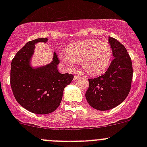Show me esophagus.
<instances>
[{
  "label": "esophagus",
  "instance_id": "34e87169",
  "mask_svg": "<svg viewBox=\"0 0 147 147\" xmlns=\"http://www.w3.org/2000/svg\"><path fill=\"white\" fill-rule=\"evenodd\" d=\"M80 77L78 76V75H75V76H74V80L77 81L78 80H80Z\"/></svg>",
  "mask_w": 147,
  "mask_h": 147
}]
</instances>
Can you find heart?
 <instances>
[{
	"instance_id": "b5f03b06",
	"label": "heart",
	"mask_w": 147,
	"mask_h": 147,
	"mask_svg": "<svg viewBox=\"0 0 147 147\" xmlns=\"http://www.w3.org/2000/svg\"><path fill=\"white\" fill-rule=\"evenodd\" d=\"M60 55L69 68H73L81 61L85 72L94 76L106 71L112 60V52L107 42L91 39L73 44Z\"/></svg>"
}]
</instances>
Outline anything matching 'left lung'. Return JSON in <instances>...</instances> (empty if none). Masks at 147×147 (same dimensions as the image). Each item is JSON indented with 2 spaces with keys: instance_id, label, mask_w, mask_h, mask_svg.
Returning <instances> with one entry per match:
<instances>
[{
  "instance_id": "1",
  "label": "left lung",
  "mask_w": 147,
  "mask_h": 147,
  "mask_svg": "<svg viewBox=\"0 0 147 147\" xmlns=\"http://www.w3.org/2000/svg\"><path fill=\"white\" fill-rule=\"evenodd\" d=\"M114 59L104 75L89 79L85 97L92 107L109 110L120 105L131 89L133 69L127 49L115 38L109 37Z\"/></svg>"
}]
</instances>
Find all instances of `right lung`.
I'll return each instance as SVG.
<instances>
[{"label":"right lung","mask_w":147,"mask_h":147,"mask_svg":"<svg viewBox=\"0 0 147 147\" xmlns=\"http://www.w3.org/2000/svg\"><path fill=\"white\" fill-rule=\"evenodd\" d=\"M47 42V38L29 41L13 57L10 69V86L16 101L29 112L46 115L54 112L63 98V90L70 84L74 75L58 72L60 63L54 53L53 61L45 66L33 68L31 57L38 42Z\"/></svg>","instance_id":"right-lung-1"}]
</instances>
